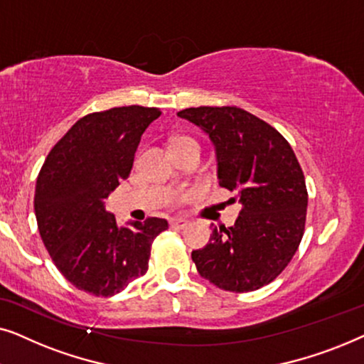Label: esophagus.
<instances>
[{
    "instance_id": "1",
    "label": "esophagus",
    "mask_w": 364,
    "mask_h": 364,
    "mask_svg": "<svg viewBox=\"0 0 364 364\" xmlns=\"http://www.w3.org/2000/svg\"><path fill=\"white\" fill-rule=\"evenodd\" d=\"M188 225L187 220H183V218H171V227L172 228H177V230H182V228H186Z\"/></svg>"
}]
</instances>
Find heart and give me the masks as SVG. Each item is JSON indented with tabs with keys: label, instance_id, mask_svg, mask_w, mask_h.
Listing matches in <instances>:
<instances>
[{
	"label": "heart",
	"instance_id": "heart-1",
	"mask_svg": "<svg viewBox=\"0 0 364 364\" xmlns=\"http://www.w3.org/2000/svg\"><path fill=\"white\" fill-rule=\"evenodd\" d=\"M186 142H193V141H192V139H188V137H178V139H176V141H173L172 146H177V144H186Z\"/></svg>",
	"mask_w": 364,
	"mask_h": 364
}]
</instances>
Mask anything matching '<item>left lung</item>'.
<instances>
[{"label":"left lung","instance_id":"8db88e82","mask_svg":"<svg viewBox=\"0 0 364 364\" xmlns=\"http://www.w3.org/2000/svg\"><path fill=\"white\" fill-rule=\"evenodd\" d=\"M210 139L220 187L242 203L232 227H213L192 252L200 277L227 291H253L275 280L305 230L308 193L295 152L277 129L238 107L177 112Z\"/></svg>","mask_w":364,"mask_h":364}]
</instances>
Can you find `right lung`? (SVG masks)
I'll list each match as a JSON object with an SVG mask.
<instances>
[{
    "label": "right lung",
    "mask_w": 364,
    "mask_h": 364,
    "mask_svg": "<svg viewBox=\"0 0 364 364\" xmlns=\"http://www.w3.org/2000/svg\"><path fill=\"white\" fill-rule=\"evenodd\" d=\"M161 114L142 106L87 114L43 164L34 192L39 233L58 270L79 290L122 291L147 272L154 238L168 227L157 217L119 227L104 203L129 177L144 131Z\"/></svg>",
    "instance_id": "add662e5"
}]
</instances>
